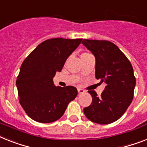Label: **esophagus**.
<instances>
[{
    "mask_svg": "<svg viewBox=\"0 0 147 147\" xmlns=\"http://www.w3.org/2000/svg\"><path fill=\"white\" fill-rule=\"evenodd\" d=\"M78 92L79 94H84V93H85V90H83V89H81V88H78Z\"/></svg>",
    "mask_w": 147,
    "mask_h": 147,
    "instance_id": "34e87169",
    "label": "esophagus"
}]
</instances>
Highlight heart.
Segmentation results:
<instances>
[{"mask_svg": "<svg viewBox=\"0 0 147 147\" xmlns=\"http://www.w3.org/2000/svg\"><path fill=\"white\" fill-rule=\"evenodd\" d=\"M85 53H82V54H85Z\"/></svg>", "mask_w": 147, "mask_h": 147, "instance_id": "b5f03b06", "label": "heart"}]
</instances>
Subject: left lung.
Here are the masks:
<instances>
[{"label": "left lung", "mask_w": 147, "mask_h": 147, "mask_svg": "<svg viewBox=\"0 0 147 147\" xmlns=\"http://www.w3.org/2000/svg\"><path fill=\"white\" fill-rule=\"evenodd\" d=\"M82 44L95 57V76L106 84L100 96L94 90L88 93L92 102L84 109L90 121L100 125L120 119L131 103L136 79L131 64L120 49L108 40L84 39Z\"/></svg>", "instance_id": "8db88e82"}]
</instances>
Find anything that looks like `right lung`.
<instances>
[{
    "mask_svg": "<svg viewBox=\"0 0 147 147\" xmlns=\"http://www.w3.org/2000/svg\"><path fill=\"white\" fill-rule=\"evenodd\" d=\"M82 39H48L40 43L22 63L16 79L20 102L31 119L50 123L60 119L78 90L57 87L53 78Z\"/></svg>",
    "mask_w": 147,
    "mask_h": 147,
    "instance_id": "1",
    "label": "right lung"
}]
</instances>
